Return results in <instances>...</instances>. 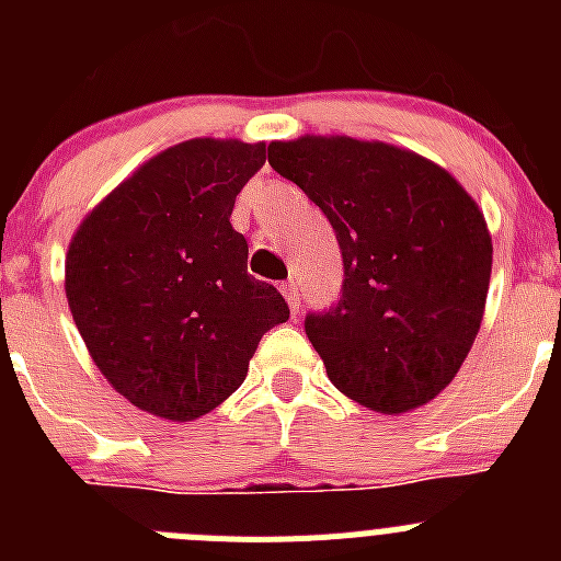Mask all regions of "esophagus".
Returning a JSON list of instances; mask_svg holds the SVG:
<instances>
[{"label": "esophagus", "instance_id": "esophagus-1", "mask_svg": "<svg viewBox=\"0 0 561 561\" xmlns=\"http://www.w3.org/2000/svg\"><path fill=\"white\" fill-rule=\"evenodd\" d=\"M280 291H284V297H286V304H289L291 314H297V309H300V295H297L295 280H289V284L280 286Z\"/></svg>", "mask_w": 561, "mask_h": 561}]
</instances>
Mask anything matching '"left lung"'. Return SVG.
Returning a JSON list of instances; mask_svg holds the SVG:
<instances>
[{"mask_svg":"<svg viewBox=\"0 0 561 561\" xmlns=\"http://www.w3.org/2000/svg\"><path fill=\"white\" fill-rule=\"evenodd\" d=\"M270 165L340 241V304L306 317L331 385L381 415L433 401L485 311L492 236L478 202L427 157L342 134L270 142Z\"/></svg>","mask_w":561,"mask_h":561,"instance_id":"1","label":"left lung"}]
</instances>
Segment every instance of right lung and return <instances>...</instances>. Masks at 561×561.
I'll use <instances>...</instances> for the list:
<instances>
[{
  "instance_id": "add662e5",
  "label": "right lung",
  "mask_w": 561,
  "mask_h": 561,
  "mask_svg": "<svg viewBox=\"0 0 561 561\" xmlns=\"http://www.w3.org/2000/svg\"><path fill=\"white\" fill-rule=\"evenodd\" d=\"M266 142L196 137L142 162L92 207L67 250V304L98 370L168 421L216 410L257 342L289 320L275 286L247 275L230 216Z\"/></svg>"
}]
</instances>
